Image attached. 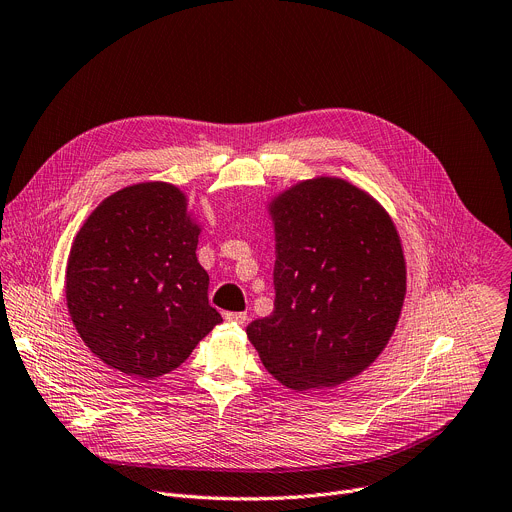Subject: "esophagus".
I'll list each match as a JSON object with an SVG mask.
<instances>
[{"label": "esophagus", "mask_w": 512, "mask_h": 512, "mask_svg": "<svg viewBox=\"0 0 512 512\" xmlns=\"http://www.w3.org/2000/svg\"><path fill=\"white\" fill-rule=\"evenodd\" d=\"M224 318L228 322H235V324H245L249 320L247 312H224Z\"/></svg>", "instance_id": "1"}]
</instances>
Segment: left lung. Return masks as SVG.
<instances>
[{
    "label": "left lung",
    "mask_w": 512,
    "mask_h": 512,
    "mask_svg": "<svg viewBox=\"0 0 512 512\" xmlns=\"http://www.w3.org/2000/svg\"><path fill=\"white\" fill-rule=\"evenodd\" d=\"M269 212L275 302L247 337L286 388L339 386L374 363L396 329L406 294L396 226L374 198L333 177L294 185Z\"/></svg>",
    "instance_id": "1"
}]
</instances>
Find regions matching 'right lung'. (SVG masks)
<instances>
[{
    "label": "right lung",
    "instance_id": "obj_1",
    "mask_svg": "<svg viewBox=\"0 0 512 512\" xmlns=\"http://www.w3.org/2000/svg\"><path fill=\"white\" fill-rule=\"evenodd\" d=\"M198 224L175 185L149 181L106 198L77 232L65 292L83 343L126 376L179 367L222 322L208 304Z\"/></svg>",
    "mask_w": 512,
    "mask_h": 512
}]
</instances>
